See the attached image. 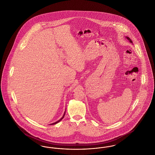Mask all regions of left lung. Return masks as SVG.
Instances as JSON below:
<instances>
[{
    "label": "left lung",
    "instance_id": "1",
    "mask_svg": "<svg viewBox=\"0 0 155 155\" xmlns=\"http://www.w3.org/2000/svg\"><path fill=\"white\" fill-rule=\"evenodd\" d=\"M126 38H127V39H128V40H130V42H131V43H132V41H131V40H130V38H129V37H126Z\"/></svg>",
    "mask_w": 155,
    "mask_h": 155
}]
</instances>
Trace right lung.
Returning a JSON list of instances; mask_svg holds the SVG:
<instances>
[{
    "label": "right lung",
    "instance_id": "1",
    "mask_svg": "<svg viewBox=\"0 0 155 155\" xmlns=\"http://www.w3.org/2000/svg\"><path fill=\"white\" fill-rule=\"evenodd\" d=\"M64 115H65V113H64V115H63V117H62V118H61V119H60V120H58V121H57V122H55V123H54V124H57V123H58V122H60V121H61V120H62V119H63V118H64Z\"/></svg>",
    "mask_w": 155,
    "mask_h": 155
}]
</instances>
